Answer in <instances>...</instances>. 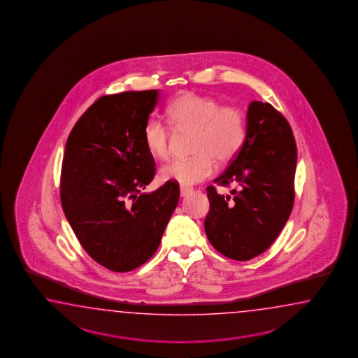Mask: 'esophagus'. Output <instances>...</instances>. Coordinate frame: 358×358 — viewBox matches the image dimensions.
Masks as SVG:
<instances>
[{"label":"esophagus","mask_w":358,"mask_h":358,"mask_svg":"<svg viewBox=\"0 0 358 358\" xmlns=\"http://www.w3.org/2000/svg\"><path fill=\"white\" fill-rule=\"evenodd\" d=\"M192 192V188L189 187H180V197H187Z\"/></svg>","instance_id":"esophagus-1"}]
</instances>
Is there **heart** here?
Listing matches in <instances>:
<instances>
[{
	"mask_svg": "<svg viewBox=\"0 0 358 358\" xmlns=\"http://www.w3.org/2000/svg\"><path fill=\"white\" fill-rule=\"evenodd\" d=\"M170 120L176 129L194 130L192 152L188 159H176L161 169L164 180L182 185H193L207 179L215 170V160L220 164L236 157L247 137L244 114L236 107L221 106L217 99L187 92L178 96L168 108ZM171 131L165 122L151 116L143 127L147 151L157 160L170 156Z\"/></svg>",
	"mask_w": 358,
	"mask_h": 358,
	"instance_id": "b5f03b06",
	"label": "heart"
}]
</instances>
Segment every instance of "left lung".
<instances>
[{"label": "left lung", "mask_w": 358, "mask_h": 358, "mask_svg": "<svg viewBox=\"0 0 358 358\" xmlns=\"http://www.w3.org/2000/svg\"><path fill=\"white\" fill-rule=\"evenodd\" d=\"M297 145L289 122L267 102L252 101L242 150L213 182L236 185L231 196L207 187L206 236L229 259L248 261L266 251L289 219L294 202Z\"/></svg>", "instance_id": "obj_1"}]
</instances>
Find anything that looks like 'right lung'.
<instances>
[{
  "instance_id": "add662e5",
  "label": "right lung",
  "mask_w": 358,
  "mask_h": 358,
  "mask_svg": "<svg viewBox=\"0 0 358 358\" xmlns=\"http://www.w3.org/2000/svg\"><path fill=\"white\" fill-rule=\"evenodd\" d=\"M159 99L157 90L102 96L66 141L62 210L85 252L115 273L131 271L152 257L179 201L173 180L142 193L156 173L143 127Z\"/></svg>"
}]
</instances>
